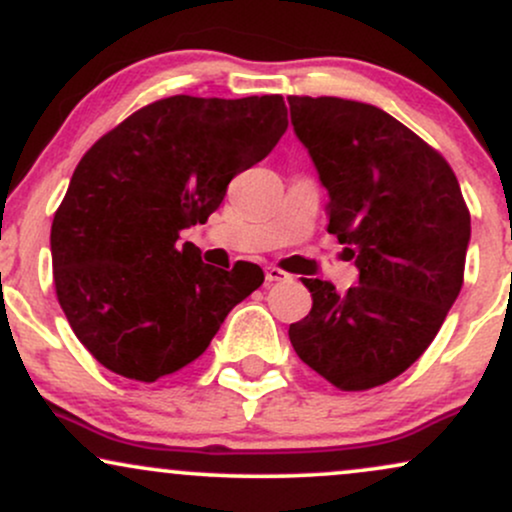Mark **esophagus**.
Masks as SVG:
<instances>
[{
    "instance_id": "esophagus-1",
    "label": "esophagus",
    "mask_w": 512,
    "mask_h": 512,
    "mask_svg": "<svg viewBox=\"0 0 512 512\" xmlns=\"http://www.w3.org/2000/svg\"><path fill=\"white\" fill-rule=\"evenodd\" d=\"M291 274L284 272V269L279 267H267V281L269 284H276V281H289Z\"/></svg>"
}]
</instances>
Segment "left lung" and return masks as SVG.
<instances>
[{
	"label": "left lung",
	"mask_w": 512,
	"mask_h": 512,
	"mask_svg": "<svg viewBox=\"0 0 512 512\" xmlns=\"http://www.w3.org/2000/svg\"><path fill=\"white\" fill-rule=\"evenodd\" d=\"M289 108L330 195L327 231L358 267L346 293L303 279L313 308L289 339L334 387L370 390L436 339L462 289L469 209L448 161L385 110L332 96H289Z\"/></svg>",
	"instance_id": "1"
}]
</instances>
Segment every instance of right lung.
Segmentation results:
<instances>
[{"label":"right lung","instance_id":"right-lung-1","mask_svg":"<svg viewBox=\"0 0 512 512\" xmlns=\"http://www.w3.org/2000/svg\"><path fill=\"white\" fill-rule=\"evenodd\" d=\"M289 127L281 96H170L103 134L76 166L50 231L57 301L98 363L154 383L185 368L260 289L252 262L204 264L180 231Z\"/></svg>","mask_w":512,"mask_h":512}]
</instances>
